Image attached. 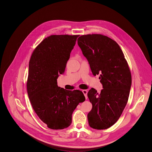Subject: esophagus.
Here are the masks:
<instances>
[{
	"label": "esophagus",
	"instance_id": "34e87169",
	"mask_svg": "<svg viewBox=\"0 0 152 152\" xmlns=\"http://www.w3.org/2000/svg\"><path fill=\"white\" fill-rule=\"evenodd\" d=\"M82 92H83V94L85 95V98H86V99H87V93H88V91H87V90H82Z\"/></svg>",
	"mask_w": 152,
	"mask_h": 152
}]
</instances>
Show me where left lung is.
<instances>
[{"instance_id":"1","label":"left lung","mask_w":152,"mask_h":152,"mask_svg":"<svg viewBox=\"0 0 152 152\" xmlns=\"http://www.w3.org/2000/svg\"><path fill=\"white\" fill-rule=\"evenodd\" d=\"M78 45L90 64L93 75H100L103 89L88 93L92 109L88 114L90 127L105 129L118 121L128 102L131 74L118 44L101 34L80 36Z\"/></svg>"}]
</instances>
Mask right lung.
<instances>
[{
    "instance_id": "obj_1",
    "label": "right lung",
    "mask_w": 152,
    "mask_h": 152,
    "mask_svg": "<svg viewBox=\"0 0 152 152\" xmlns=\"http://www.w3.org/2000/svg\"><path fill=\"white\" fill-rule=\"evenodd\" d=\"M78 35H52L34 50L29 64L27 90L32 108L52 129H62L72 123V115L85 97L80 90L69 91L57 85Z\"/></svg>"
}]
</instances>
